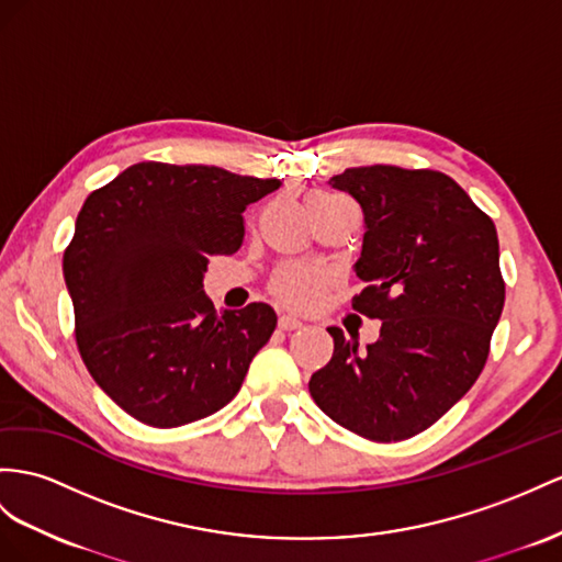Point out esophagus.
Returning a JSON list of instances; mask_svg holds the SVG:
<instances>
[{"label":"esophagus","instance_id":"esophagus-1","mask_svg":"<svg viewBox=\"0 0 562 562\" xmlns=\"http://www.w3.org/2000/svg\"><path fill=\"white\" fill-rule=\"evenodd\" d=\"M278 325H280V329H296V327H301V321L296 318V315H280Z\"/></svg>","mask_w":562,"mask_h":562}]
</instances>
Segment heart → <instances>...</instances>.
Masks as SVG:
<instances>
[{"label": "heart", "instance_id": "1", "mask_svg": "<svg viewBox=\"0 0 562 562\" xmlns=\"http://www.w3.org/2000/svg\"><path fill=\"white\" fill-rule=\"evenodd\" d=\"M318 199H333V194L313 192L308 201ZM325 278L321 270H315L306 263H284L276 270V276L270 280V292L276 294L280 301L290 306H308L313 301H318L323 294Z\"/></svg>", "mask_w": 562, "mask_h": 562}]
</instances>
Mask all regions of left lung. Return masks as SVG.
Returning <instances> with one entry per match:
<instances>
[{"instance_id":"1","label":"left lung","mask_w":562,"mask_h":562,"mask_svg":"<svg viewBox=\"0 0 562 562\" xmlns=\"http://www.w3.org/2000/svg\"><path fill=\"white\" fill-rule=\"evenodd\" d=\"M363 209L353 311L380 318L358 349L339 327L329 363L308 390L337 425L370 441H404L435 425L477 382L506 301L498 235L449 176L429 168L361 166L329 180Z\"/></svg>"}]
</instances>
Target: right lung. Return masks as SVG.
Segmentation results:
<instances>
[{"mask_svg":"<svg viewBox=\"0 0 562 562\" xmlns=\"http://www.w3.org/2000/svg\"><path fill=\"white\" fill-rule=\"evenodd\" d=\"M278 187L218 166L142 161L85 199L64 251L76 344L135 420L168 429L221 411L276 333L263 301L215 313L204 272L211 254L241 247L244 211Z\"/></svg>","mask_w":562,"mask_h":562,"instance_id":"add662e5","label":"right lung"}]
</instances>
